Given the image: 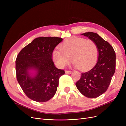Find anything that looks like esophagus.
Here are the masks:
<instances>
[{"label":"esophagus","instance_id":"1","mask_svg":"<svg viewBox=\"0 0 126 126\" xmlns=\"http://www.w3.org/2000/svg\"><path fill=\"white\" fill-rule=\"evenodd\" d=\"M71 71H69V70H66L65 71V73L66 74H71Z\"/></svg>","mask_w":126,"mask_h":126}]
</instances>
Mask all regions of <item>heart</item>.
I'll list each match as a JSON object with an SVG mask.
<instances>
[{"mask_svg": "<svg viewBox=\"0 0 126 126\" xmlns=\"http://www.w3.org/2000/svg\"><path fill=\"white\" fill-rule=\"evenodd\" d=\"M60 50H55L52 59L59 67H63L72 60L76 67L81 70L89 69L96 63L99 51L97 44L92 40L74 37L60 45Z\"/></svg>", "mask_w": 126, "mask_h": 126, "instance_id": "heart-1", "label": "heart"}]
</instances>
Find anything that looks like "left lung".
Returning a JSON list of instances; mask_svg holds the SVG:
<instances>
[{
  "instance_id": "left-lung-1",
  "label": "left lung",
  "mask_w": 126,
  "mask_h": 126,
  "mask_svg": "<svg viewBox=\"0 0 126 126\" xmlns=\"http://www.w3.org/2000/svg\"><path fill=\"white\" fill-rule=\"evenodd\" d=\"M81 35L96 43L99 55L96 65L82 73L76 85L80 92L86 97L97 98L108 88L115 72L116 54L111 45L97 33L88 32Z\"/></svg>"
}]
</instances>
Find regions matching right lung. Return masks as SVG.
Returning <instances> with one entry per match:
<instances>
[{"label":"right lung","instance_id":"add662e5","mask_svg":"<svg viewBox=\"0 0 126 126\" xmlns=\"http://www.w3.org/2000/svg\"><path fill=\"white\" fill-rule=\"evenodd\" d=\"M62 40L60 37L37 38L18 54L16 60V78L24 93L30 99L44 102L55 94L59 78L64 74V71L55 66L52 54ZM32 69L37 71L33 78L28 72Z\"/></svg>","mask_w":126,"mask_h":126}]
</instances>
